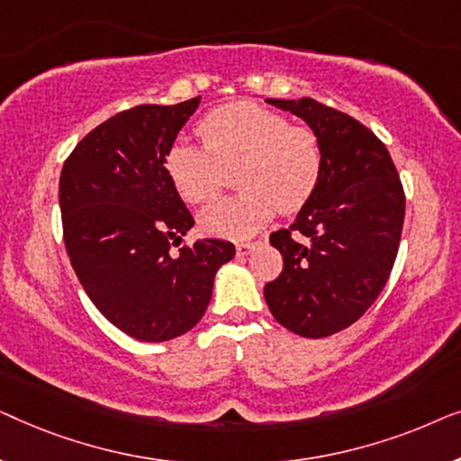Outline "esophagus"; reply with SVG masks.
Returning a JSON list of instances; mask_svg holds the SVG:
<instances>
[{
	"label": "esophagus",
	"instance_id": "1",
	"mask_svg": "<svg viewBox=\"0 0 461 461\" xmlns=\"http://www.w3.org/2000/svg\"><path fill=\"white\" fill-rule=\"evenodd\" d=\"M254 248H256V243H249V241L237 243V256H248V254H251V249Z\"/></svg>",
	"mask_w": 461,
	"mask_h": 461
}]
</instances>
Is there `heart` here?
<instances>
[{"instance_id": "heart-1", "label": "heart", "mask_w": 461, "mask_h": 461, "mask_svg": "<svg viewBox=\"0 0 461 461\" xmlns=\"http://www.w3.org/2000/svg\"><path fill=\"white\" fill-rule=\"evenodd\" d=\"M203 144L176 142L166 169L188 203L216 197L222 167L239 163L237 197L220 199L201 212L207 235L245 239L275 216L295 212L317 191L323 174V149L312 130L292 125L281 113L256 103H230L199 123Z\"/></svg>"}]
</instances>
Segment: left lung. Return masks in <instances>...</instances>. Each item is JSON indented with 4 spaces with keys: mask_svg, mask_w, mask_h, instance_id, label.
Segmentation results:
<instances>
[{
    "mask_svg": "<svg viewBox=\"0 0 461 461\" xmlns=\"http://www.w3.org/2000/svg\"><path fill=\"white\" fill-rule=\"evenodd\" d=\"M267 103L300 117L319 136L323 174L294 224L270 235L283 273L267 283L264 298L289 331L325 338L361 319L386 285L405 193L388 149L357 119L312 98ZM292 230L302 242L291 239Z\"/></svg>",
    "mask_w": 461,
    "mask_h": 461,
    "instance_id": "8db88e82",
    "label": "left lung"
}]
</instances>
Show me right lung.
Segmentation results:
<instances>
[{
  "label": "right lung",
  "mask_w": 461,
  "mask_h": 461,
  "mask_svg": "<svg viewBox=\"0 0 461 461\" xmlns=\"http://www.w3.org/2000/svg\"><path fill=\"white\" fill-rule=\"evenodd\" d=\"M140 104L94 128L60 174L68 260L92 304L140 342H167L199 323L235 245L197 239L172 254L194 220L169 180L167 150L197 106Z\"/></svg>",
  "instance_id": "obj_1"
}]
</instances>
